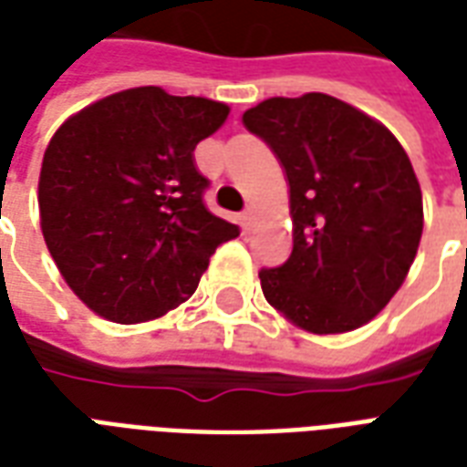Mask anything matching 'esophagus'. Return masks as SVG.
Segmentation results:
<instances>
[{
    "instance_id": "esophagus-1",
    "label": "esophagus",
    "mask_w": 467,
    "mask_h": 467,
    "mask_svg": "<svg viewBox=\"0 0 467 467\" xmlns=\"http://www.w3.org/2000/svg\"><path fill=\"white\" fill-rule=\"evenodd\" d=\"M241 223H244V229H246V231L254 229V223H255V209H254V206H248L246 212H244V216H241Z\"/></svg>"
}]
</instances>
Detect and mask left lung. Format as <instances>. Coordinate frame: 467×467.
<instances>
[{
	"instance_id": "obj_1",
	"label": "left lung",
	"mask_w": 467,
	"mask_h": 467,
	"mask_svg": "<svg viewBox=\"0 0 467 467\" xmlns=\"http://www.w3.org/2000/svg\"><path fill=\"white\" fill-rule=\"evenodd\" d=\"M244 125L290 184L293 254L258 273L265 300L315 335L367 325L419 251L423 202L409 154L381 122L325 93L268 98Z\"/></svg>"
}]
</instances>
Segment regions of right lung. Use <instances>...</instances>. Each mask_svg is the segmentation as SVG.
Returning <instances> with one entry per match:
<instances>
[{"label":"right lung","mask_w":467,"mask_h":467,"mask_svg":"<svg viewBox=\"0 0 467 467\" xmlns=\"http://www.w3.org/2000/svg\"><path fill=\"white\" fill-rule=\"evenodd\" d=\"M229 105L130 88L71 115L48 142L38 212L48 254L73 293L120 325L162 317L238 236L204 206L194 147Z\"/></svg>","instance_id":"right-lung-1"}]
</instances>
